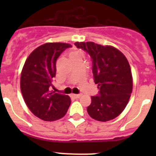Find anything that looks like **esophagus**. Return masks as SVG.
<instances>
[{
    "label": "esophagus",
    "instance_id": "obj_1",
    "mask_svg": "<svg viewBox=\"0 0 156 156\" xmlns=\"http://www.w3.org/2000/svg\"><path fill=\"white\" fill-rule=\"evenodd\" d=\"M81 94H73V96L75 98H80L81 97Z\"/></svg>",
    "mask_w": 156,
    "mask_h": 156
}]
</instances>
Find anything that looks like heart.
<instances>
[{"instance_id":"1","label":"heart","mask_w":156,"mask_h":156,"mask_svg":"<svg viewBox=\"0 0 156 156\" xmlns=\"http://www.w3.org/2000/svg\"><path fill=\"white\" fill-rule=\"evenodd\" d=\"M74 54H78V53H76V52H73V53H72L70 55H74Z\"/></svg>"}]
</instances>
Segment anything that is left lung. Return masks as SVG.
Instances as JSON below:
<instances>
[{"instance_id":"obj_1","label":"left lung","mask_w":156,"mask_h":156,"mask_svg":"<svg viewBox=\"0 0 156 156\" xmlns=\"http://www.w3.org/2000/svg\"><path fill=\"white\" fill-rule=\"evenodd\" d=\"M74 44L90 56L94 81L99 91L91 97L87 110L91 118L106 122L115 119L126 108L133 89L130 66L124 55L112 46L94 42Z\"/></svg>"}]
</instances>
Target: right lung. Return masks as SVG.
Listing matches in <instances>:
<instances>
[{
    "mask_svg": "<svg viewBox=\"0 0 156 156\" xmlns=\"http://www.w3.org/2000/svg\"><path fill=\"white\" fill-rule=\"evenodd\" d=\"M71 45L65 43H47L36 48L23 68L20 87L29 109L44 121L62 118L71 104L68 95L51 91L56 74V61Z\"/></svg>",
    "mask_w": 156,
    "mask_h": 156,
    "instance_id": "obj_1",
    "label": "right lung"
}]
</instances>
